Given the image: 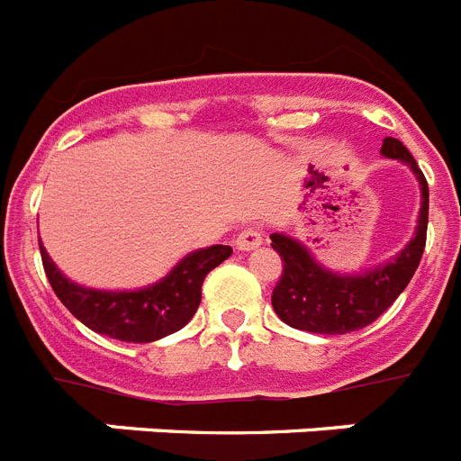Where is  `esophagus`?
I'll use <instances>...</instances> for the list:
<instances>
[{
  "label": "esophagus",
  "instance_id": "esophagus-1",
  "mask_svg": "<svg viewBox=\"0 0 461 461\" xmlns=\"http://www.w3.org/2000/svg\"><path fill=\"white\" fill-rule=\"evenodd\" d=\"M264 242L261 238V230L257 228H245L238 238H235V248L240 249V252H249V249H257Z\"/></svg>",
  "mask_w": 461,
  "mask_h": 461
}]
</instances>
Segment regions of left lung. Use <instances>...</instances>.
<instances>
[{"instance_id": "8db88e82", "label": "left lung", "mask_w": 461, "mask_h": 461, "mask_svg": "<svg viewBox=\"0 0 461 461\" xmlns=\"http://www.w3.org/2000/svg\"><path fill=\"white\" fill-rule=\"evenodd\" d=\"M385 159L402 161L417 176L421 190L417 228L411 240L393 259L357 274L323 267L297 238L271 235V248L281 254L283 276L271 294L274 312L293 329L321 335H342L369 326L400 297L421 261L429 226V183L410 149L397 138L383 140Z\"/></svg>"}]
</instances>
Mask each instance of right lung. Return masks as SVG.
<instances>
[{"mask_svg": "<svg viewBox=\"0 0 461 461\" xmlns=\"http://www.w3.org/2000/svg\"><path fill=\"white\" fill-rule=\"evenodd\" d=\"M40 254L51 290L80 323L121 342H154L193 319L202 302V283L233 249L212 245L187 252L161 281L138 290L87 288L59 271L42 242Z\"/></svg>", "mask_w": 461, "mask_h": 461, "instance_id": "add662e5", "label": "right lung"}]
</instances>
